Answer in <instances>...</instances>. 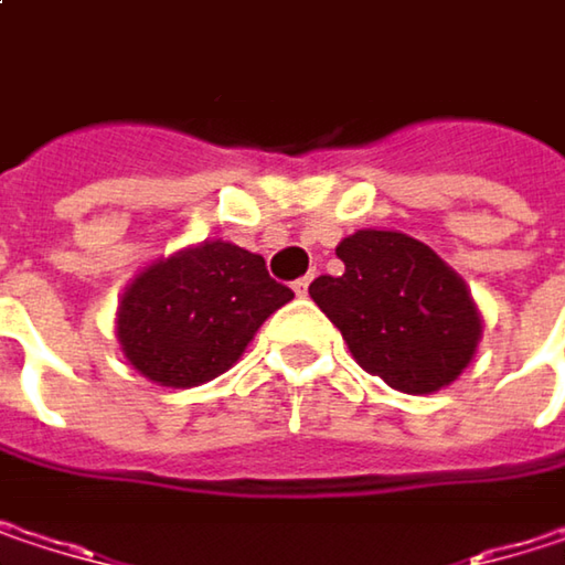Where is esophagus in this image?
<instances>
[{
	"label": "esophagus",
	"instance_id": "obj_1",
	"mask_svg": "<svg viewBox=\"0 0 565 565\" xmlns=\"http://www.w3.org/2000/svg\"><path fill=\"white\" fill-rule=\"evenodd\" d=\"M307 287H310V278H300V281H294V294H297V297H303V294H307Z\"/></svg>",
	"mask_w": 565,
	"mask_h": 565
}]
</instances>
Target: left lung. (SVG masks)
Wrapping results in <instances>:
<instances>
[{
    "label": "left lung",
    "mask_w": 565,
    "mask_h": 565,
    "mask_svg": "<svg viewBox=\"0 0 565 565\" xmlns=\"http://www.w3.org/2000/svg\"><path fill=\"white\" fill-rule=\"evenodd\" d=\"M343 271L310 284L356 363L398 393H435L461 376L481 340L465 281L402 232H356L337 245Z\"/></svg>",
    "instance_id": "1"
}]
</instances>
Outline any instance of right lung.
I'll use <instances>...</instances> for the list:
<instances>
[{
	"instance_id": "1",
	"label": "right lung",
	"mask_w": 565,
	"mask_h": 565,
	"mask_svg": "<svg viewBox=\"0 0 565 565\" xmlns=\"http://www.w3.org/2000/svg\"><path fill=\"white\" fill-rule=\"evenodd\" d=\"M290 297L294 290L268 275L262 255L205 242L127 287L117 340L147 380L185 390L225 373Z\"/></svg>"
}]
</instances>
